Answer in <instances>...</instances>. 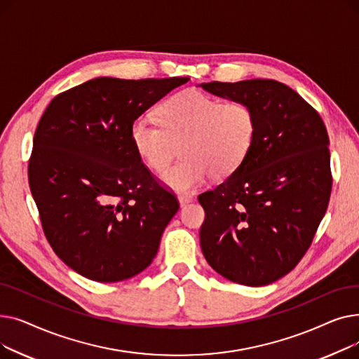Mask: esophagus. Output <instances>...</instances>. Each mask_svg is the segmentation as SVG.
<instances>
[{
    "label": "esophagus",
    "mask_w": 359,
    "mask_h": 359,
    "mask_svg": "<svg viewBox=\"0 0 359 359\" xmlns=\"http://www.w3.org/2000/svg\"><path fill=\"white\" fill-rule=\"evenodd\" d=\"M177 199H179V202H180V206H184V205L191 203V202L194 201V198H192L191 195H179Z\"/></svg>",
    "instance_id": "34e87169"
}]
</instances>
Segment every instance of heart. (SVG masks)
<instances>
[{
	"mask_svg": "<svg viewBox=\"0 0 359 359\" xmlns=\"http://www.w3.org/2000/svg\"><path fill=\"white\" fill-rule=\"evenodd\" d=\"M158 119L140 116L129 137L138 157L156 173L172 163L182 147L183 158L163 175V182L177 192L194 191L210 176H230L253 145L257 116L248 102L224 100L187 90L167 99Z\"/></svg>",
	"mask_w": 359,
	"mask_h": 359,
	"instance_id": "heart-1",
	"label": "heart"
}]
</instances>
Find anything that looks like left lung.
Segmentation results:
<instances>
[{"label": "left lung", "mask_w": 359, "mask_h": 359, "mask_svg": "<svg viewBox=\"0 0 359 359\" xmlns=\"http://www.w3.org/2000/svg\"><path fill=\"white\" fill-rule=\"evenodd\" d=\"M215 96L252 104L257 130L248 157L215 189L205 210L202 253L236 284L262 287L303 259L332 192L329 135L314 107L275 80L202 83Z\"/></svg>", "instance_id": "obj_1"}]
</instances>
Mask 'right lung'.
I'll list each match as a JSON object with an SVG mask.
<instances>
[{
    "instance_id": "1",
    "label": "right lung",
    "mask_w": 359,
    "mask_h": 359,
    "mask_svg": "<svg viewBox=\"0 0 359 359\" xmlns=\"http://www.w3.org/2000/svg\"><path fill=\"white\" fill-rule=\"evenodd\" d=\"M187 77H99L58 94L33 138L29 184L50 248L97 282L142 272L179 210L144 165L132 122Z\"/></svg>"
}]
</instances>
